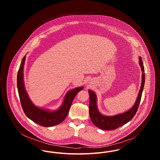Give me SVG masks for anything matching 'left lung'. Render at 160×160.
<instances>
[{"label": "left lung", "mask_w": 160, "mask_h": 160, "mask_svg": "<svg viewBox=\"0 0 160 160\" xmlns=\"http://www.w3.org/2000/svg\"><path fill=\"white\" fill-rule=\"evenodd\" d=\"M138 63L142 72V83L137 95V99L134 105L128 110L121 113L113 116H106L99 112L97 106V96L94 91L89 90V116L92 123L98 128L103 130H113L126 124L130 121L137 112L140 102L142 94L144 88L145 82V68L142 58L139 56Z\"/></svg>", "instance_id": "left-lung-1"}]
</instances>
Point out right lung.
Segmentation results:
<instances>
[{
    "mask_svg": "<svg viewBox=\"0 0 160 160\" xmlns=\"http://www.w3.org/2000/svg\"><path fill=\"white\" fill-rule=\"evenodd\" d=\"M26 55L22 61L17 74V89L24 113L33 122L42 127H50L61 123L68 114L73 99L78 92L83 90V86L77 87L67 92L62 104L56 110H51L37 106L31 101L25 88L23 73Z\"/></svg>",
    "mask_w": 160,
    "mask_h": 160,
    "instance_id": "obj_1",
    "label": "right lung"
}]
</instances>
